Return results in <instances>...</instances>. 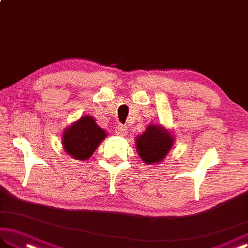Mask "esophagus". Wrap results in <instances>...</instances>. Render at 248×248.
Listing matches in <instances>:
<instances>
[{"label": "esophagus", "instance_id": "1", "mask_svg": "<svg viewBox=\"0 0 248 248\" xmlns=\"http://www.w3.org/2000/svg\"><path fill=\"white\" fill-rule=\"evenodd\" d=\"M116 134L118 136H125L128 134V128L125 127V125L118 124L117 127H116Z\"/></svg>", "mask_w": 248, "mask_h": 248}]
</instances>
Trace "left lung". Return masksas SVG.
<instances>
[{"label":"left lung","instance_id":"obj_1","mask_svg":"<svg viewBox=\"0 0 248 248\" xmlns=\"http://www.w3.org/2000/svg\"><path fill=\"white\" fill-rule=\"evenodd\" d=\"M175 143V136L162 124H149L145 132L136 136L135 148L147 165L165 160Z\"/></svg>","mask_w":248,"mask_h":248}]
</instances>
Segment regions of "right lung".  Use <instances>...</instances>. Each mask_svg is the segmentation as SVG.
Here are the masks:
<instances>
[{"label":"right lung","mask_w":248,"mask_h":248,"mask_svg":"<svg viewBox=\"0 0 248 248\" xmlns=\"http://www.w3.org/2000/svg\"><path fill=\"white\" fill-rule=\"evenodd\" d=\"M107 136L108 133L99 127L93 116L84 115L64 130L62 145L72 159L86 161Z\"/></svg>","instance_id":"1"}]
</instances>
